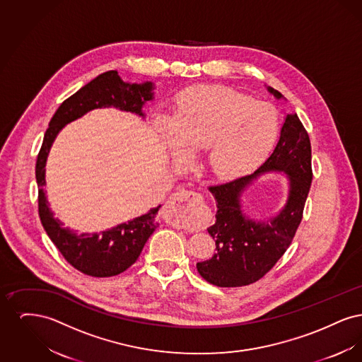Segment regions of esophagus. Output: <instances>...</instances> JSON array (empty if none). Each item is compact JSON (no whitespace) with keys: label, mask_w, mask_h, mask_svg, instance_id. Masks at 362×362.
<instances>
[{"label":"esophagus","mask_w":362,"mask_h":362,"mask_svg":"<svg viewBox=\"0 0 362 362\" xmlns=\"http://www.w3.org/2000/svg\"><path fill=\"white\" fill-rule=\"evenodd\" d=\"M202 198L198 192L189 189H179L173 192L164 207L165 217L177 226L191 224L194 213L199 209Z\"/></svg>","instance_id":"1"}]
</instances>
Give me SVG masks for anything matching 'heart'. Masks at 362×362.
<instances>
[{
	"mask_svg": "<svg viewBox=\"0 0 362 362\" xmlns=\"http://www.w3.org/2000/svg\"><path fill=\"white\" fill-rule=\"evenodd\" d=\"M176 142L189 152L205 149V164L218 177H235L272 151L279 118L269 104L230 88L199 86L177 100L171 118Z\"/></svg>",
	"mask_w": 362,
	"mask_h": 362,
	"instance_id": "obj_1",
	"label": "heart"
}]
</instances>
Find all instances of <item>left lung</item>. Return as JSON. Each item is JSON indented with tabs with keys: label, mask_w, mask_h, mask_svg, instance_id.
<instances>
[{
	"label": "left lung",
	"mask_w": 362,
	"mask_h": 362,
	"mask_svg": "<svg viewBox=\"0 0 362 362\" xmlns=\"http://www.w3.org/2000/svg\"><path fill=\"white\" fill-rule=\"evenodd\" d=\"M274 96L282 95L269 88ZM310 136L296 114H289L281 129L276 149L251 175L223 185L209 186L216 199V223L207 228L216 241V254L197 263L198 273L209 284L236 288L254 284L266 276L292 244L303 220V211L312 183ZM284 170L290 177V198L284 209L264 223L245 218L240 197L260 173Z\"/></svg>",
	"instance_id": "left-lung-1"
}]
</instances>
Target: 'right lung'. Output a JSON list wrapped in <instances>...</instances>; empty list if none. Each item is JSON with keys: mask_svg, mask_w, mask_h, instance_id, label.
<instances>
[{"mask_svg": "<svg viewBox=\"0 0 362 362\" xmlns=\"http://www.w3.org/2000/svg\"><path fill=\"white\" fill-rule=\"evenodd\" d=\"M152 88V83L126 84L122 81L117 70L102 73L62 102L52 115L45 133L35 167L39 189L37 209L40 223L66 262L86 276L100 278L117 276L136 263L145 243L158 226L156 214L160 206L129 223L100 233L76 235L69 228H62L59 220L52 217V210L47 205L43 191V186L46 185V158L59 130L66 123L83 117L93 108L114 105L142 117V105L153 98Z\"/></svg>", "mask_w": 362, "mask_h": 362, "instance_id": "1", "label": "right lung"}]
</instances>
